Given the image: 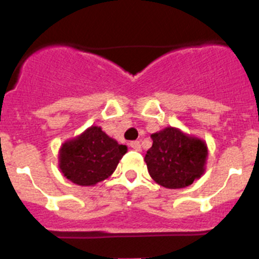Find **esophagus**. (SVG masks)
<instances>
[{
    "mask_svg": "<svg viewBox=\"0 0 259 259\" xmlns=\"http://www.w3.org/2000/svg\"><path fill=\"white\" fill-rule=\"evenodd\" d=\"M130 146H132V148L134 149V150H140V148H142V146H140V143L138 142V140H135V142L130 143Z\"/></svg>",
    "mask_w": 259,
    "mask_h": 259,
    "instance_id": "1",
    "label": "esophagus"
}]
</instances>
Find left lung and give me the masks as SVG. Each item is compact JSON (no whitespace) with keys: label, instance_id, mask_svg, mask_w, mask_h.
I'll return each instance as SVG.
<instances>
[{"label":"left lung","instance_id":"8db88e82","mask_svg":"<svg viewBox=\"0 0 259 259\" xmlns=\"http://www.w3.org/2000/svg\"><path fill=\"white\" fill-rule=\"evenodd\" d=\"M153 145L144 158L150 177L168 189L189 187L205 171L208 146L203 139L168 126L151 134Z\"/></svg>","mask_w":259,"mask_h":259}]
</instances>
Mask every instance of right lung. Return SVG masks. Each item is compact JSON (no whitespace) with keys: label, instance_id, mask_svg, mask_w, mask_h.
Here are the masks:
<instances>
[{"label":"right lung","instance_id":"add662e5","mask_svg":"<svg viewBox=\"0 0 259 259\" xmlns=\"http://www.w3.org/2000/svg\"><path fill=\"white\" fill-rule=\"evenodd\" d=\"M126 151V145L119 144L100 126L93 125L61 145L59 168L74 184L93 187L114 173Z\"/></svg>","mask_w":259,"mask_h":259}]
</instances>
